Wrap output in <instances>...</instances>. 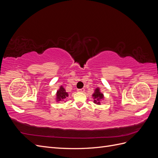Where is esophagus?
<instances>
[{
  "instance_id": "34e87169",
  "label": "esophagus",
  "mask_w": 158,
  "mask_h": 158,
  "mask_svg": "<svg viewBox=\"0 0 158 158\" xmlns=\"http://www.w3.org/2000/svg\"><path fill=\"white\" fill-rule=\"evenodd\" d=\"M84 91H85V89H84V88L78 89V92H84Z\"/></svg>"
}]
</instances>
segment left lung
I'll return each instance as SVG.
<instances>
[{"label":"left lung","instance_id":"1","mask_svg":"<svg viewBox=\"0 0 158 158\" xmlns=\"http://www.w3.org/2000/svg\"><path fill=\"white\" fill-rule=\"evenodd\" d=\"M92 98H94V103L96 105H101V102L105 99L104 95L100 91L99 87L96 88L94 90V93L92 94Z\"/></svg>","mask_w":158,"mask_h":158}]
</instances>
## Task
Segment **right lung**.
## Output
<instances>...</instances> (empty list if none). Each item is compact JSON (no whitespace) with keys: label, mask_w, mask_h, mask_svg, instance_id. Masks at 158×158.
<instances>
[{"label":"right lung","mask_w":158,"mask_h":158,"mask_svg":"<svg viewBox=\"0 0 158 158\" xmlns=\"http://www.w3.org/2000/svg\"><path fill=\"white\" fill-rule=\"evenodd\" d=\"M69 94L66 92V89L63 85H60L59 89L56 91V98L55 100L56 102H64L65 100L67 99L69 97Z\"/></svg>","instance_id":"right-lung-1"}]
</instances>
